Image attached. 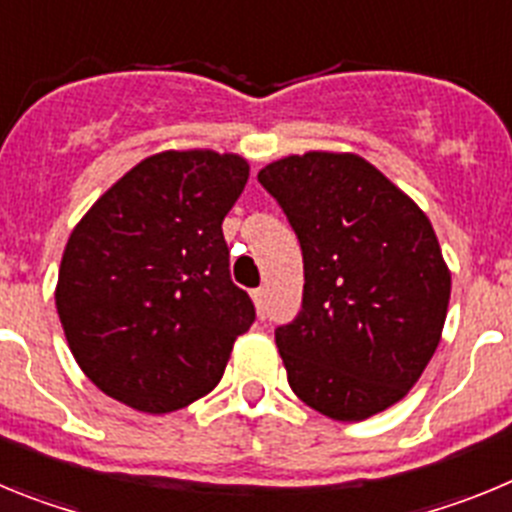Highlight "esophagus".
<instances>
[{"label":"esophagus","instance_id":"esophagus-1","mask_svg":"<svg viewBox=\"0 0 512 512\" xmlns=\"http://www.w3.org/2000/svg\"><path fill=\"white\" fill-rule=\"evenodd\" d=\"M253 297V305H256V312H259V318L264 320L266 318V289H253L251 292Z\"/></svg>","mask_w":512,"mask_h":512}]
</instances>
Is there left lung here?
<instances>
[{"instance_id":"8db88e82","label":"left lung","mask_w":512,"mask_h":512,"mask_svg":"<svg viewBox=\"0 0 512 512\" xmlns=\"http://www.w3.org/2000/svg\"><path fill=\"white\" fill-rule=\"evenodd\" d=\"M295 230L302 307L274 330L287 382L312 410L364 420L408 395L441 341L451 295L428 217L354 153L259 171Z\"/></svg>"}]
</instances>
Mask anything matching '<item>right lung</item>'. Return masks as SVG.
Segmentation results:
<instances>
[{
	"instance_id": "obj_1",
	"label": "right lung",
	"mask_w": 512,
	"mask_h": 512,
	"mask_svg": "<svg viewBox=\"0 0 512 512\" xmlns=\"http://www.w3.org/2000/svg\"><path fill=\"white\" fill-rule=\"evenodd\" d=\"M246 182L248 164L233 153H156L81 217L56 310L76 364L104 395L158 415L215 390L233 341L256 320L223 238Z\"/></svg>"
}]
</instances>
